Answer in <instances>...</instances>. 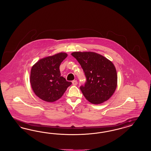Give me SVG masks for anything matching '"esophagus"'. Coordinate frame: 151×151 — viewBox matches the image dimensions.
<instances>
[{
  "label": "esophagus",
  "mask_w": 151,
  "mask_h": 151,
  "mask_svg": "<svg viewBox=\"0 0 151 151\" xmlns=\"http://www.w3.org/2000/svg\"><path fill=\"white\" fill-rule=\"evenodd\" d=\"M72 83H73V85H74V86H76L77 85H78V81H77V80H73L72 81Z\"/></svg>",
  "instance_id": "1"
}]
</instances>
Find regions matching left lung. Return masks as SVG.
<instances>
[{
    "instance_id": "8db88e82",
    "label": "left lung",
    "mask_w": 151,
    "mask_h": 151,
    "mask_svg": "<svg viewBox=\"0 0 151 151\" xmlns=\"http://www.w3.org/2000/svg\"><path fill=\"white\" fill-rule=\"evenodd\" d=\"M71 55L80 64L86 78L80 88L83 96L93 104L108 100L117 83L114 65L104 56L93 52H73Z\"/></svg>"
}]
</instances>
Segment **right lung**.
Wrapping results in <instances>:
<instances>
[{
    "mask_svg": "<svg viewBox=\"0 0 151 151\" xmlns=\"http://www.w3.org/2000/svg\"><path fill=\"white\" fill-rule=\"evenodd\" d=\"M67 56L60 52L40 59L32 66L30 81L33 91L41 100L49 102L59 100L72 84L60 71V65Z\"/></svg>",
    "mask_w": 151,
    "mask_h": 151,
    "instance_id": "add662e5",
    "label": "right lung"
}]
</instances>
